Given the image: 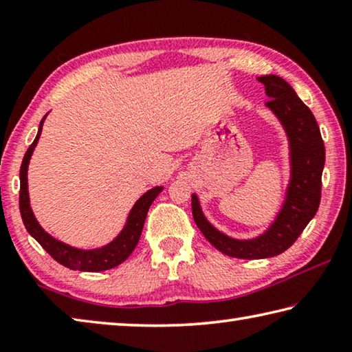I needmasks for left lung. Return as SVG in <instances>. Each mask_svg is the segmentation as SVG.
<instances>
[{
	"instance_id": "8db88e82",
	"label": "left lung",
	"mask_w": 352,
	"mask_h": 352,
	"mask_svg": "<svg viewBox=\"0 0 352 352\" xmlns=\"http://www.w3.org/2000/svg\"><path fill=\"white\" fill-rule=\"evenodd\" d=\"M270 100L265 107L278 118L289 141L290 178L284 201L264 233L252 239H236L217 230L205 217L197 194H192V216L199 230L219 252L239 259H265L285 252L314 219L321 199L324 144L317 119L283 77H258Z\"/></svg>"
}]
</instances>
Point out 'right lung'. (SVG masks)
I'll list each match as a JSON object with an SVG mask.
<instances>
[{"label": "right lung", "instance_id": "obj_1", "mask_svg": "<svg viewBox=\"0 0 352 352\" xmlns=\"http://www.w3.org/2000/svg\"><path fill=\"white\" fill-rule=\"evenodd\" d=\"M45 119L46 116L41 119L37 136H35L34 142L29 146L28 152L25 153V158H23L20 168V212L23 223H25L28 233L31 234L34 239L58 262V264L68 267L71 270L104 272L113 269V267H118L119 264H122L135 250L136 243L140 241L142 226H144L146 222L148 208H151L152 201L157 199V195L162 192L163 186H155L142 194L141 197L135 201L132 210H130L126 225L122 226L121 233H119L111 242L105 243L102 247L83 250L71 247L68 243L56 239V237H52L47 231L41 228L38 220L35 219L28 190L29 162H31L34 148L40 140Z\"/></svg>", "mask_w": 352, "mask_h": 352}]
</instances>
